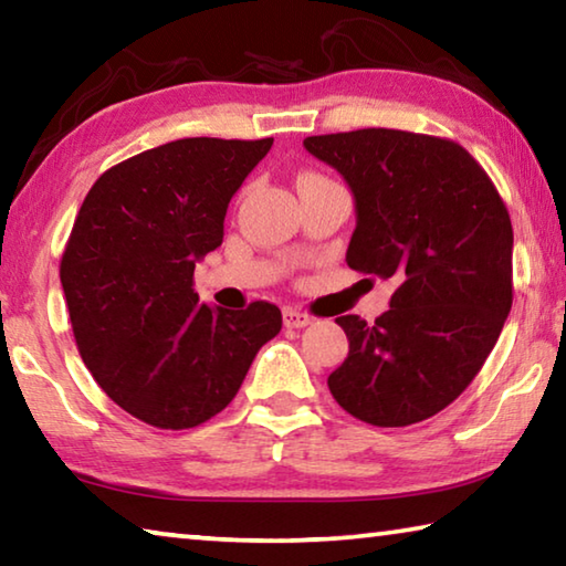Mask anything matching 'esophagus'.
Masks as SVG:
<instances>
[{
  "mask_svg": "<svg viewBox=\"0 0 566 566\" xmlns=\"http://www.w3.org/2000/svg\"><path fill=\"white\" fill-rule=\"evenodd\" d=\"M306 324H312V317L304 312H296V310H284V327L290 329H302Z\"/></svg>",
  "mask_w": 566,
  "mask_h": 566,
  "instance_id": "esophagus-1",
  "label": "esophagus"
}]
</instances>
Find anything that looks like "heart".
Segmentation results:
<instances>
[{
	"mask_svg": "<svg viewBox=\"0 0 566 566\" xmlns=\"http://www.w3.org/2000/svg\"><path fill=\"white\" fill-rule=\"evenodd\" d=\"M304 177H314V175H302V177H300V179H304Z\"/></svg>",
	"mask_w": 566,
	"mask_h": 566,
	"instance_id": "obj_1",
	"label": "heart"
}]
</instances>
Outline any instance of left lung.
<instances>
[{"instance_id": "8db88e82", "label": "left lung", "mask_w": 566, "mask_h": 566, "mask_svg": "<svg viewBox=\"0 0 566 566\" xmlns=\"http://www.w3.org/2000/svg\"><path fill=\"white\" fill-rule=\"evenodd\" d=\"M347 181L357 227L347 264L395 276L389 310L337 317L349 354L327 385L375 427H407L472 385L512 310V222L482 165L452 139L401 129L306 137Z\"/></svg>"}]
</instances>
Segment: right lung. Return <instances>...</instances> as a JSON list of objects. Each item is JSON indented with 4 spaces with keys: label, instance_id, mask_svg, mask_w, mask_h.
I'll use <instances>...</instances> for the list:
<instances>
[{
    "label": "right lung",
    "instance_id": "add662e5",
    "mask_svg": "<svg viewBox=\"0 0 566 566\" xmlns=\"http://www.w3.org/2000/svg\"><path fill=\"white\" fill-rule=\"evenodd\" d=\"M266 139L189 137L142 151L94 181L60 280L84 364L112 401L159 429H191L242 387L280 306L199 304L195 264L222 244L229 199Z\"/></svg>",
    "mask_w": 566,
    "mask_h": 566
}]
</instances>
